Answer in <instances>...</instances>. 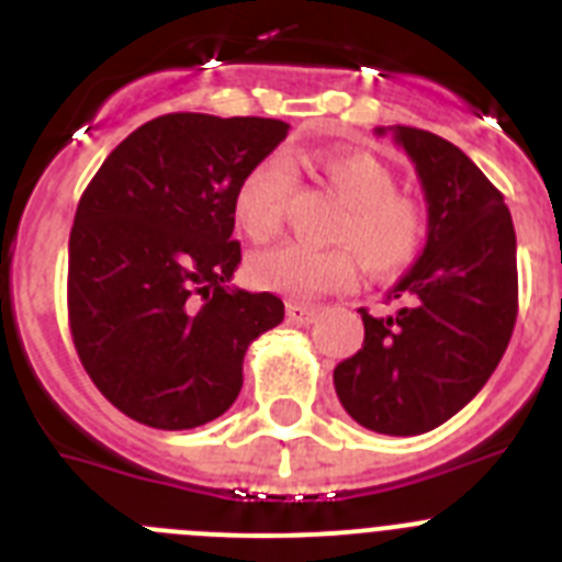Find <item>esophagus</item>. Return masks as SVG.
<instances>
[{
    "instance_id": "1",
    "label": "esophagus",
    "mask_w": 562,
    "mask_h": 562,
    "mask_svg": "<svg viewBox=\"0 0 562 562\" xmlns=\"http://www.w3.org/2000/svg\"><path fill=\"white\" fill-rule=\"evenodd\" d=\"M286 317H290V324L295 326H310L317 317V310L315 306L304 304H286Z\"/></svg>"
}]
</instances>
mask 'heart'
I'll list each match as a JSON object with an SVG mask.
<instances>
[{
	"instance_id": "obj_1",
	"label": "heart",
	"mask_w": 562,
	"mask_h": 562,
	"mask_svg": "<svg viewBox=\"0 0 562 562\" xmlns=\"http://www.w3.org/2000/svg\"><path fill=\"white\" fill-rule=\"evenodd\" d=\"M317 168L324 173L326 186L346 202V213L335 231L337 241L346 245L329 250L281 245L258 252L250 261V276L261 290L295 301L349 290L360 276L358 249L374 272H400L414 261L425 238V213L419 202L396 193L394 177L374 157L360 151H329L317 160ZM292 182L295 173L281 154L258 160L241 177L233 196V216L252 241L276 236L284 220Z\"/></svg>"
}]
</instances>
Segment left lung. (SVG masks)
<instances>
[{
  "label": "left lung",
  "mask_w": 562,
  "mask_h": 562,
  "mask_svg": "<svg viewBox=\"0 0 562 562\" xmlns=\"http://www.w3.org/2000/svg\"><path fill=\"white\" fill-rule=\"evenodd\" d=\"M428 202V238L391 286L394 315L360 310L362 349L335 369L346 414L385 436H419L459 414L504 357L518 315L515 227L498 188L459 146L389 126ZM385 134V128H376Z\"/></svg>",
  "instance_id": "left-lung-1"
}]
</instances>
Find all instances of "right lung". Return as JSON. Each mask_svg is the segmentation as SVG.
Returning a JSON list of instances; mask_svg holds the SVG:
<instances>
[{
    "mask_svg": "<svg viewBox=\"0 0 562 562\" xmlns=\"http://www.w3.org/2000/svg\"><path fill=\"white\" fill-rule=\"evenodd\" d=\"M290 123L173 112L134 128L83 191L69 231L72 342L103 396L160 430L200 428L241 391L281 297L231 286L233 196Z\"/></svg>",
    "mask_w": 562,
    "mask_h": 562,
    "instance_id": "1",
    "label": "right lung"
}]
</instances>
